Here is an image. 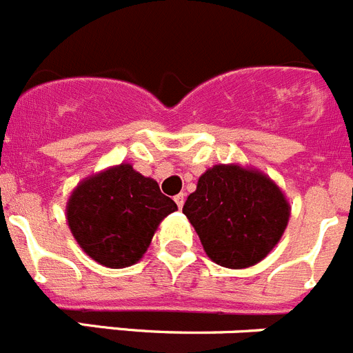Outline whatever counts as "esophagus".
<instances>
[{"label": "esophagus", "instance_id": "34e87169", "mask_svg": "<svg viewBox=\"0 0 353 353\" xmlns=\"http://www.w3.org/2000/svg\"><path fill=\"white\" fill-rule=\"evenodd\" d=\"M174 203H176V206H179V208L182 210L183 203H185V194H183V192L176 194V196H174Z\"/></svg>", "mask_w": 353, "mask_h": 353}]
</instances>
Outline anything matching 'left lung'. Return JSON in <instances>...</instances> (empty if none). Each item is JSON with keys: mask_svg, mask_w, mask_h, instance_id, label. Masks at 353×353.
Segmentation results:
<instances>
[{"mask_svg": "<svg viewBox=\"0 0 353 353\" xmlns=\"http://www.w3.org/2000/svg\"><path fill=\"white\" fill-rule=\"evenodd\" d=\"M189 219L213 263L231 270L263 261L280 241L290 208L282 190L266 174L219 164L201 174L187 198Z\"/></svg>", "mask_w": 353, "mask_h": 353, "instance_id": "left-lung-1", "label": "left lung"}]
</instances>
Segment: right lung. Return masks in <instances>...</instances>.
Returning <instances> with one entry per match:
<instances>
[{
	"label": "right lung",
	"instance_id": "right-lung-1",
	"mask_svg": "<svg viewBox=\"0 0 353 353\" xmlns=\"http://www.w3.org/2000/svg\"><path fill=\"white\" fill-rule=\"evenodd\" d=\"M174 210L157 182L121 164L83 180L71 194L66 215L89 257L106 268H125L140 261L159 222Z\"/></svg>",
	"mask_w": 353,
	"mask_h": 353
}]
</instances>
